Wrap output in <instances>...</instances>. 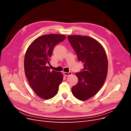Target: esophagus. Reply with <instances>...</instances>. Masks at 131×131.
I'll return each instance as SVG.
<instances>
[{
	"label": "esophagus",
	"mask_w": 131,
	"mask_h": 131,
	"mask_svg": "<svg viewBox=\"0 0 131 131\" xmlns=\"http://www.w3.org/2000/svg\"><path fill=\"white\" fill-rule=\"evenodd\" d=\"M72 72H69V73L63 72V74H64V75H65V76H66V77H68V76H69V75H72Z\"/></svg>",
	"instance_id": "obj_1"
}]
</instances>
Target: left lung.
I'll return each instance as SVG.
<instances>
[{"label": "left lung", "mask_w": 131, "mask_h": 131, "mask_svg": "<svg viewBox=\"0 0 131 131\" xmlns=\"http://www.w3.org/2000/svg\"><path fill=\"white\" fill-rule=\"evenodd\" d=\"M68 39L84 67L75 74L78 82L72 88V93L78 100L86 101L103 86L108 73V58L104 47L96 39L78 35H69Z\"/></svg>", "instance_id": "8db88e82"}]
</instances>
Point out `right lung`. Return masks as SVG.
Listing matches in <instances>:
<instances>
[{
  "label": "right lung",
  "instance_id": "1",
  "mask_svg": "<svg viewBox=\"0 0 131 131\" xmlns=\"http://www.w3.org/2000/svg\"><path fill=\"white\" fill-rule=\"evenodd\" d=\"M66 39L62 34H45L35 39L28 47L25 56L26 77L37 96L49 100L56 96L63 80L61 72L50 71L49 66L54 47Z\"/></svg>",
  "mask_w": 131,
  "mask_h": 131
}]
</instances>
